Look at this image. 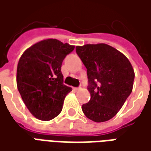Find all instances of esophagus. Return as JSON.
I'll return each instance as SVG.
<instances>
[{
	"mask_svg": "<svg viewBox=\"0 0 151 151\" xmlns=\"http://www.w3.org/2000/svg\"><path fill=\"white\" fill-rule=\"evenodd\" d=\"M74 90H75V91H78V90H80V89H81V86H78V87H74Z\"/></svg>",
	"mask_w": 151,
	"mask_h": 151,
	"instance_id": "34e87169",
	"label": "esophagus"
}]
</instances>
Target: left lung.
<instances>
[{
  "label": "left lung",
  "instance_id": "1",
  "mask_svg": "<svg viewBox=\"0 0 151 151\" xmlns=\"http://www.w3.org/2000/svg\"><path fill=\"white\" fill-rule=\"evenodd\" d=\"M86 68L91 99L82 105L85 116L95 122L115 116L132 92L134 71L129 60L105 43L76 47Z\"/></svg>",
  "mask_w": 151,
  "mask_h": 151
}]
</instances>
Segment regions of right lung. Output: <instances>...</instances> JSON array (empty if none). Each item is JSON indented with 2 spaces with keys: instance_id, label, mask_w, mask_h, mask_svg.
Returning a JSON list of instances; mask_svg holds the SVG:
<instances>
[{
  "instance_id": "obj_1",
  "label": "right lung",
  "mask_w": 151,
  "mask_h": 151,
  "mask_svg": "<svg viewBox=\"0 0 151 151\" xmlns=\"http://www.w3.org/2000/svg\"><path fill=\"white\" fill-rule=\"evenodd\" d=\"M74 46L57 40H45L25 51L17 69V86L31 113L50 120L62 110L66 95L72 88L63 83L61 65Z\"/></svg>"
}]
</instances>
